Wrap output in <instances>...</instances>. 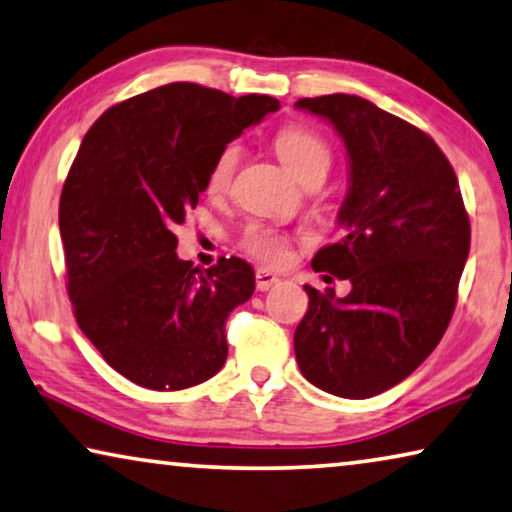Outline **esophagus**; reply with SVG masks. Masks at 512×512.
<instances>
[{
  "instance_id": "1",
  "label": "esophagus",
  "mask_w": 512,
  "mask_h": 512,
  "mask_svg": "<svg viewBox=\"0 0 512 512\" xmlns=\"http://www.w3.org/2000/svg\"><path fill=\"white\" fill-rule=\"evenodd\" d=\"M255 280H257L259 292H266V289H271L273 285H278V282H280V278L271 269H257Z\"/></svg>"
}]
</instances>
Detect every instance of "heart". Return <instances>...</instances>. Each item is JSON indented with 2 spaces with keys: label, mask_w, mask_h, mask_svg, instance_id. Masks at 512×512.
Here are the masks:
<instances>
[{
  "label": "heart",
  "mask_w": 512,
  "mask_h": 512,
  "mask_svg": "<svg viewBox=\"0 0 512 512\" xmlns=\"http://www.w3.org/2000/svg\"><path fill=\"white\" fill-rule=\"evenodd\" d=\"M273 147L282 160V165L294 174L296 179H305L308 174L324 172L331 165V147L322 135L305 126H287L273 137ZM241 158L239 144H225L211 163L207 190L211 195H225L232 186L236 165ZM241 248L269 264H282L292 253V236L273 225L253 223L241 234Z\"/></svg>",
  "instance_id": "obj_1"
}]
</instances>
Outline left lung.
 Returning a JSON list of instances; mask_svg holds the SVG:
<instances>
[{"instance_id":"8db88e82","label":"left lung","mask_w":512,"mask_h":512,"mask_svg":"<svg viewBox=\"0 0 512 512\" xmlns=\"http://www.w3.org/2000/svg\"><path fill=\"white\" fill-rule=\"evenodd\" d=\"M347 149L349 186L338 211L345 236L312 269L352 282L338 299L303 285L296 326L303 377L338 398L363 400L407 379L451 322L471 227L451 163L430 135L361 96L301 98Z\"/></svg>"}]
</instances>
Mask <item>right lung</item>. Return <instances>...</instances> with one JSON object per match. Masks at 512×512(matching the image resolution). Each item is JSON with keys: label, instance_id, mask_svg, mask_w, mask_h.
Instances as JSON below:
<instances>
[{"label": "right lung", "instance_id": "add662e5", "mask_svg": "<svg viewBox=\"0 0 512 512\" xmlns=\"http://www.w3.org/2000/svg\"><path fill=\"white\" fill-rule=\"evenodd\" d=\"M278 108L172 82L114 105L82 140L59 200L68 296L82 333L133 384L181 391L225 365V322L253 296L255 271L241 257L193 269L174 227L218 151Z\"/></svg>", "mask_w": 512, "mask_h": 512}]
</instances>
